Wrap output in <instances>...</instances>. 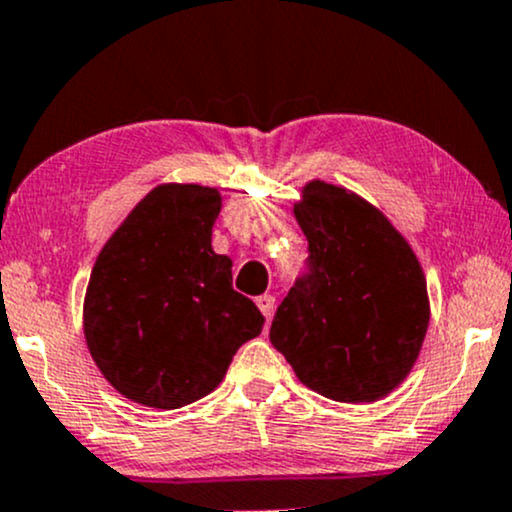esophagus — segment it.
<instances>
[{"mask_svg": "<svg viewBox=\"0 0 512 512\" xmlns=\"http://www.w3.org/2000/svg\"><path fill=\"white\" fill-rule=\"evenodd\" d=\"M257 308H260L262 315L269 320V317H272L274 310H276V298L274 296H260V298H257Z\"/></svg>", "mask_w": 512, "mask_h": 512, "instance_id": "34e87169", "label": "esophagus"}]
</instances>
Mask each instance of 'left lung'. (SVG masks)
Listing matches in <instances>:
<instances>
[{
	"label": "left lung",
	"instance_id": "8db88e82",
	"mask_svg": "<svg viewBox=\"0 0 512 512\" xmlns=\"http://www.w3.org/2000/svg\"><path fill=\"white\" fill-rule=\"evenodd\" d=\"M296 221L308 260L269 339L334 402H373L407 378L428 327L426 279L392 223L344 187L310 182Z\"/></svg>",
	"mask_w": 512,
	"mask_h": 512
}]
</instances>
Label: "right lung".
Here are the masks:
<instances>
[{
    "label": "right lung",
    "mask_w": 512,
    "mask_h": 512,
    "mask_svg": "<svg viewBox=\"0 0 512 512\" xmlns=\"http://www.w3.org/2000/svg\"><path fill=\"white\" fill-rule=\"evenodd\" d=\"M219 192L151 190L98 255L84 303L93 361L117 392L180 409L221 383L264 317L233 291L231 260L211 250Z\"/></svg>",
    "instance_id": "add662e5"
}]
</instances>
